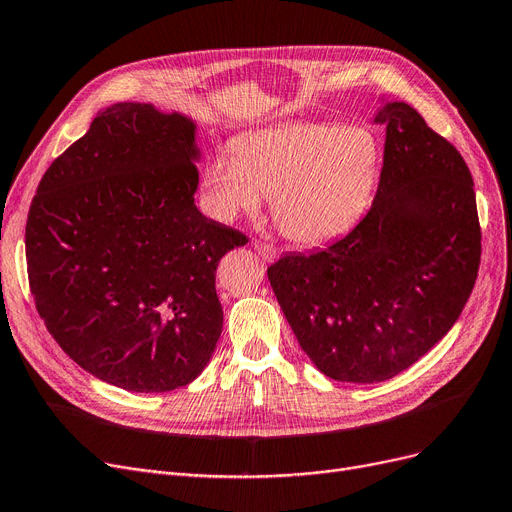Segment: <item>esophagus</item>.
Segmentation results:
<instances>
[{
	"instance_id": "esophagus-1",
	"label": "esophagus",
	"mask_w": 512,
	"mask_h": 512,
	"mask_svg": "<svg viewBox=\"0 0 512 512\" xmlns=\"http://www.w3.org/2000/svg\"><path fill=\"white\" fill-rule=\"evenodd\" d=\"M253 249L259 253V257L263 261H274L278 257V251L272 247V244H265V242H253Z\"/></svg>"
}]
</instances>
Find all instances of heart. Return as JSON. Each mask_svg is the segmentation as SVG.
I'll return each instance as SVG.
<instances>
[{"mask_svg": "<svg viewBox=\"0 0 512 512\" xmlns=\"http://www.w3.org/2000/svg\"><path fill=\"white\" fill-rule=\"evenodd\" d=\"M381 167V142L364 125L291 121L255 129L205 169V211L230 221L270 209L282 234L322 244L345 234L364 213Z\"/></svg>", "mask_w": 512, "mask_h": 512, "instance_id": "b5f03b06", "label": "heart"}]
</instances>
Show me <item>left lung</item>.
<instances>
[{
  "label": "left lung",
  "mask_w": 512,
  "mask_h": 512,
  "mask_svg": "<svg viewBox=\"0 0 512 512\" xmlns=\"http://www.w3.org/2000/svg\"><path fill=\"white\" fill-rule=\"evenodd\" d=\"M379 190L366 217L326 249L268 268L295 337L341 383L393 379L458 320L479 272L473 177L416 110L387 100Z\"/></svg>",
  "instance_id": "8db88e82"
}]
</instances>
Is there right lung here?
Wrapping results in <instances>:
<instances>
[{"mask_svg": "<svg viewBox=\"0 0 512 512\" xmlns=\"http://www.w3.org/2000/svg\"><path fill=\"white\" fill-rule=\"evenodd\" d=\"M196 129L154 104L108 106L29 209L39 316L71 360L125 391H171L205 370L224 326L217 263L247 244L194 205Z\"/></svg>", "mask_w": 512, "mask_h": 512, "instance_id": "obj_1", "label": "right lung"}]
</instances>
